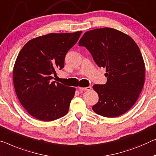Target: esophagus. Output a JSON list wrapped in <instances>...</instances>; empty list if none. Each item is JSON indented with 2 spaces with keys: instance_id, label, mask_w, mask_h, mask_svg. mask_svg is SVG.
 <instances>
[{
  "instance_id": "34e87169",
  "label": "esophagus",
  "mask_w": 156,
  "mask_h": 156,
  "mask_svg": "<svg viewBox=\"0 0 156 156\" xmlns=\"http://www.w3.org/2000/svg\"><path fill=\"white\" fill-rule=\"evenodd\" d=\"M92 87L89 86V87H79V90L80 91H90V90H91Z\"/></svg>"
}]
</instances>
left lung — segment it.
Segmentation results:
<instances>
[{
    "mask_svg": "<svg viewBox=\"0 0 156 156\" xmlns=\"http://www.w3.org/2000/svg\"><path fill=\"white\" fill-rule=\"evenodd\" d=\"M99 67L106 68L107 82L94 85L99 101L92 106L97 114L108 118L126 113L137 100L144 85L145 64L133 39L112 28L88 31L79 41Z\"/></svg>",
    "mask_w": 156,
    "mask_h": 156,
    "instance_id": "left-lung-1",
    "label": "left lung"
}]
</instances>
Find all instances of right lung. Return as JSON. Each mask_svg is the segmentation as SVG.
Listing matches in <instances>:
<instances>
[{
	"instance_id": "right-lung-1",
	"label": "right lung",
	"mask_w": 156,
	"mask_h": 156,
	"mask_svg": "<svg viewBox=\"0 0 156 156\" xmlns=\"http://www.w3.org/2000/svg\"><path fill=\"white\" fill-rule=\"evenodd\" d=\"M82 31L51 33L34 38L24 45L13 67L14 87L28 113L43 121H52L68 113L76 88L52 81L63 69L66 53Z\"/></svg>"
}]
</instances>
